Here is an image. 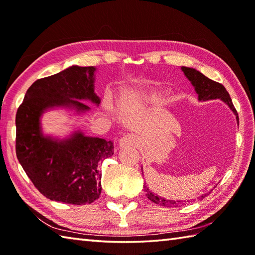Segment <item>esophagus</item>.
Masks as SVG:
<instances>
[{
    "mask_svg": "<svg viewBox=\"0 0 255 255\" xmlns=\"http://www.w3.org/2000/svg\"><path fill=\"white\" fill-rule=\"evenodd\" d=\"M139 143V138L134 134L128 133L126 136H124L121 140H119V147L121 148H132L137 147Z\"/></svg>",
    "mask_w": 255,
    "mask_h": 255,
    "instance_id": "1",
    "label": "esophagus"
}]
</instances>
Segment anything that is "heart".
I'll return each instance as SVG.
<instances>
[{"label":"heart","mask_w":255,"mask_h":255,"mask_svg":"<svg viewBox=\"0 0 255 255\" xmlns=\"http://www.w3.org/2000/svg\"><path fill=\"white\" fill-rule=\"evenodd\" d=\"M161 94L154 89H137L127 91L123 95L124 105H145L158 101Z\"/></svg>","instance_id":"b5f03b06"}]
</instances>
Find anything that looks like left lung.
I'll return each mask as SVG.
<instances>
[{"label": "left lung", "instance_id": "8db88e82", "mask_svg": "<svg viewBox=\"0 0 255 255\" xmlns=\"http://www.w3.org/2000/svg\"><path fill=\"white\" fill-rule=\"evenodd\" d=\"M182 71L185 74V77L191 81V83L195 88V91L198 94V100L199 101H209V100H221L225 102L227 105L230 107V110L234 112L236 115V118L238 121V124H239V117H238V113L236 111V108L232 104V101L230 99V95L227 90L225 89V86L223 84H220L218 82H215V81L208 79L207 77H205L203 73H200L197 70H195L193 68H187V67H182ZM144 191L147 197L153 202L154 204H158L161 206H164V207H176V206H180L182 204L181 200H172V199H166V198H162L161 196H158L154 193H152L149 189V187L144 186ZM206 195H202L199 198H204ZM188 202V200H187Z\"/></svg>", "mask_w": 255, "mask_h": 255}]
</instances>
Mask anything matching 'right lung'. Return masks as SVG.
<instances>
[{"mask_svg": "<svg viewBox=\"0 0 255 255\" xmlns=\"http://www.w3.org/2000/svg\"><path fill=\"white\" fill-rule=\"evenodd\" d=\"M94 67L72 66L35 81L16 113V155L27 176L44 196L72 205L91 204L100 197L101 162L114 154L105 139L74 131L70 138L44 136L40 117L53 107L90 111L82 101L99 106L94 92Z\"/></svg>", "mask_w": 255, "mask_h": 255, "instance_id": "obj_1", "label": "right lung"}]
</instances>
